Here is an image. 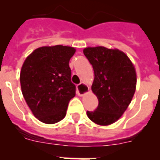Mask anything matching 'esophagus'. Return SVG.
Masks as SVG:
<instances>
[{
  "label": "esophagus",
  "mask_w": 160,
  "mask_h": 160,
  "mask_svg": "<svg viewBox=\"0 0 160 160\" xmlns=\"http://www.w3.org/2000/svg\"><path fill=\"white\" fill-rule=\"evenodd\" d=\"M77 89H78V94L79 96H82L84 95V94H87V93L89 92V90H90L88 86L84 84V83H80L79 85H78Z\"/></svg>",
  "instance_id": "obj_1"
}]
</instances>
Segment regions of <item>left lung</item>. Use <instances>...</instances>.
<instances>
[{
	"instance_id": "1",
	"label": "left lung",
	"mask_w": 160,
	"mask_h": 160,
	"mask_svg": "<svg viewBox=\"0 0 160 160\" xmlns=\"http://www.w3.org/2000/svg\"><path fill=\"white\" fill-rule=\"evenodd\" d=\"M83 53L93 66L94 79L91 89L98 99L97 108L87 111V116L98 125H110L122 116L134 96L135 67L118 49L98 46L86 48Z\"/></svg>"
}]
</instances>
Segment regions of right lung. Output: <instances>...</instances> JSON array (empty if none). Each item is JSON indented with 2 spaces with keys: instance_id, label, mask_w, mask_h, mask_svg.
<instances>
[{
  "instance_id": "right-lung-1",
  "label": "right lung",
  "mask_w": 160,
  "mask_h": 160,
  "mask_svg": "<svg viewBox=\"0 0 160 160\" xmlns=\"http://www.w3.org/2000/svg\"><path fill=\"white\" fill-rule=\"evenodd\" d=\"M74 53L70 46H44L35 49L22 66V94L33 115L44 123L63 119L68 103L75 96L69 66Z\"/></svg>"
}]
</instances>
